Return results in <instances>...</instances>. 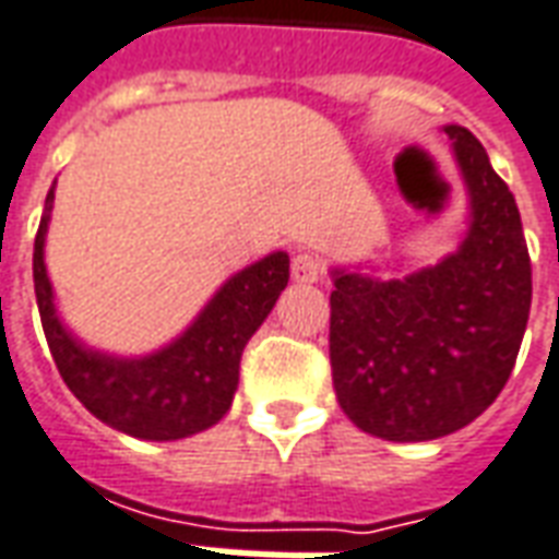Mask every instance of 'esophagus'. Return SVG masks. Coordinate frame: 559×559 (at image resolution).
Segmentation results:
<instances>
[{"label":"esophagus","instance_id":"obj_1","mask_svg":"<svg viewBox=\"0 0 559 559\" xmlns=\"http://www.w3.org/2000/svg\"><path fill=\"white\" fill-rule=\"evenodd\" d=\"M322 261L310 255V252H298L292 259V280L295 283H319L322 280Z\"/></svg>","mask_w":559,"mask_h":559}]
</instances>
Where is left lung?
<instances>
[{"label": "left lung", "mask_w": 559, "mask_h": 559, "mask_svg": "<svg viewBox=\"0 0 559 559\" xmlns=\"http://www.w3.org/2000/svg\"><path fill=\"white\" fill-rule=\"evenodd\" d=\"M469 195L461 247L430 267L379 280L334 267L331 373L340 409L391 442L449 437L512 376L533 298L521 213L485 146L445 126Z\"/></svg>", "instance_id": "1"}]
</instances>
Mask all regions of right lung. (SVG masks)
Segmentation results:
<instances>
[{
	"instance_id": "1",
	"label": "right lung",
	"mask_w": 559,
	"mask_h": 559,
	"mask_svg": "<svg viewBox=\"0 0 559 559\" xmlns=\"http://www.w3.org/2000/svg\"><path fill=\"white\" fill-rule=\"evenodd\" d=\"M53 186L35 235L33 280L41 328L62 382L98 421L129 437L171 442L216 425L231 409L243 346L288 286L286 252H271L228 276L195 322L168 346L141 358L108 355L78 340L57 312L45 264Z\"/></svg>"
}]
</instances>
